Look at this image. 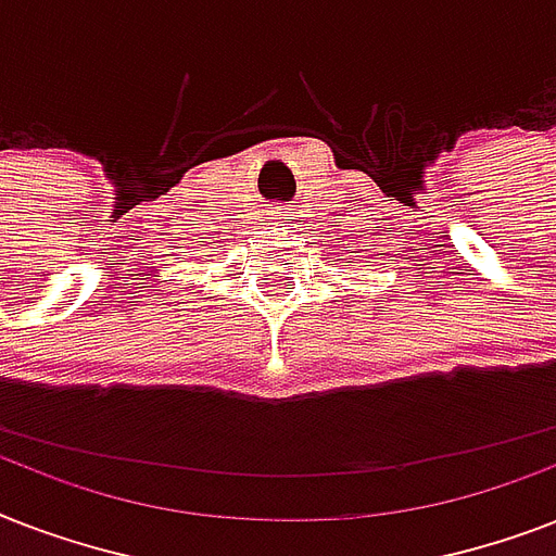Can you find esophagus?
I'll use <instances>...</instances> for the list:
<instances>
[{"label":"esophagus","mask_w":556,"mask_h":556,"mask_svg":"<svg viewBox=\"0 0 556 556\" xmlns=\"http://www.w3.org/2000/svg\"><path fill=\"white\" fill-rule=\"evenodd\" d=\"M279 216H282V213H279Z\"/></svg>","instance_id":"obj_1"}]
</instances>
